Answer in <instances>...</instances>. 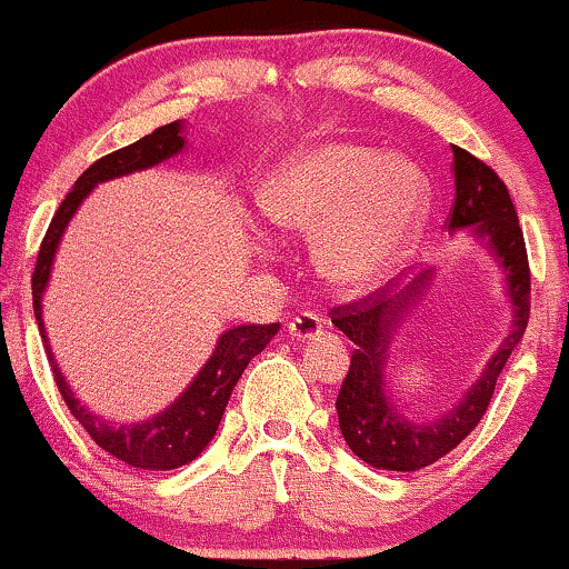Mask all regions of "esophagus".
Returning a JSON list of instances; mask_svg holds the SVG:
<instances>
[{"label":"esophagus","instance_id":"34e87169","mask_svg":"<svg viewBox=\"0 0 569 569\" xmlns=\"http://www.w3.org/2000/svg\"><path fill=\"white\" fill-rule=\"evenodd\" d=\"M321 331H323V321H321V316L313 313V310H302V313H298L290 321V333L300 341L313 339Z\"/></svg>","mask_w":569,"mask_h":569}]
</instances>
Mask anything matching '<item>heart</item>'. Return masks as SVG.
<instances>
[{
  "mask_svg": "<svg viewBox=\"0 0 569 569\" xmlns=\"http://www.w3.org/2000/svg\"><path fill=\"white\" fill-rule=\"evenodd\" d=\"M427 212L422 170L401 154L331 142L284 160L259 191V214L277 236L318 230V267L333 284L365 287L415 243Z\"/></svg>",
  "mask_w": 569,
  "mask_h": 569,
  "instance_id": "heart-1",
  "label": "heart"
}]
</instances>
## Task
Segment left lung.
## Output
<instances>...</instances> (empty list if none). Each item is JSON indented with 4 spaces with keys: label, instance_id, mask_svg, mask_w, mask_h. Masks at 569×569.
Returning a JSON list of instances; mask_svg holds the SVG:
<instances>
[{
    "label": "left lung",
    "instance_id": "left-lung-1",
    "mask_svg": "<svg viewBox=\"0 0 569 569\" xmlns=\"http://www.w3.org/2000/svg\"><path fill=\"white\" fill-rule=\"evenodd\" d=\"M453 176L456 199L448 214V228H471L485 238L500 259L508 277V295L512 300V329L505 337L502 347L481 372L479 383L466 393V399L438 422L411 425L409 419L396 415L383 388V368L388 339L403 310H409L417 295L430 279V271L415 277L401 292L388 295L376 290L347 306L331 308V323L345 331L355 345L349 372L341 380L337 396L339 427L347 446L365 463L386 471H419L425 466L440 461L458 442L469 438L473 427L487 415L492 401L497 378L510 360L512 349L528 326L531 316V269L523 230L518 224L508 186L485 160L473 158L463 147L453 144Z\"/></svg>",
    "mask_w": 569,
    "mask_h": 569
}]
</instances>
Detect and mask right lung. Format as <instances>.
Segmentation results:
<instances>
[{
    "mask_svg": "<svg viewBox=\"0 0 569 569\" xmlns=\"http://www.w3.org/2000/svg\"><path fill=\"white\" fill-rule=\"evenodd\" d=\"M181 150V123L173 121L166 123V127H158L152 134L139 139V142L121 147V150L92 162V166L77 178L72 191H69L64 201L59 204L57 214L51 217L49 230H46L41 248H38L33 277H30L38 331H41L46 357H49L53 372V383H57L61 399H64L67 409L72 411V417L90 432V438L96 440L100 448L119 458V461L134 466V469L168 471L193 461V458L209 446V440L214 438L217 427H220V419L224 415V407H228L230 401L232 388H236L240 376H243L248 362H251L279 331V323H248L224 331L220 341H217L214 355L209 357V362L201 368L197 380L186 388L181 399H178L170 409L162 411V415L147 419L142 425H106L103 419L90 415L64 383V376H61L57 362H53L41 318L43 290L46 282H49L51 261L53 253H57L61 232H64L67 222L72 220L74 209L80 207V201L84 197H88L92 186L108 181V178L127 176L134 173V170L158 166V162L173 158V154Z\"/></svg>",
    "mask_w": 569,
    "mask_h": 569,
    "instance_id": "add662e5",
    "label": "right lung"
}]
</instances>
